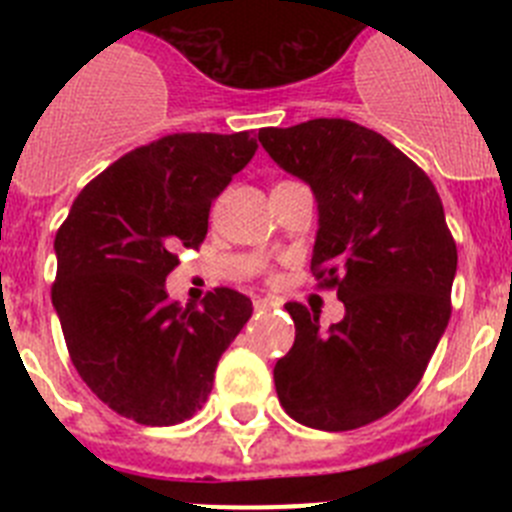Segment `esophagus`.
<instances>
[{"label":"esophagus","instance_id":"obj_1","mask_svg":"<svg viewBox=\"0 0 512 512\" xmlns=\"http://www.w3.org/2000/svg\"><path fill=\"white\" fill-rule=\"evenodd\" d=\"M274 305H277V302L266 300V297H259V300H253V307H256V310H259V312L271 310V307H274Z\"/></svg>","mask_w":512,"mask_h":512}]
</instances>
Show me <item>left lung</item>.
<instances>
[{"mask_svg":"<svg viewBox=\"0 0 512 512\" xmlns=\"http://www.w3.org/2000/svg\"><path fill=\"white\" fill-rule=\"evenodd\" d=\"M259 140L318 202L312 277L336 287L341 323L287 302L295 346L274 366L289 418L354 431L418 387L451 318L456 243L441 197L384 135L341 117L264 128Z\"/></svg>","mask_w":512,"mask_h":512,"instance_id":"8db88e82","label":"left lung"}]
</instances>
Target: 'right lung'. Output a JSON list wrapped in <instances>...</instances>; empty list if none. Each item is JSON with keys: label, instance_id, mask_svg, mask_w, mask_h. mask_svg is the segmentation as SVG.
Segmentation results:
<instances>
[{"label": "right lung", "instance_id": "1", "mask_svg": "<svg viewBox=\"0 0 512 512\" xmlns=\"http://www.w3.org/2000/svg\"><path fill=\"white\" fill-rule=\"evenodd\" d=\"M256 148L251 133L164 135L92 179L58 228L51 297L69 356L89 390L135 423L192 418L251 318V300L228 287L179 305L166 277L176 253L205 241L212 200Z\"/></svg>", "mask_w": 512, "mask_h": 512}]
</instances>
